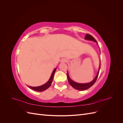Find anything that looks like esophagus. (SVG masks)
<instances>
[{"instance_id":"34e87169","label":"esophagus","mask_w":123,"mask_h":123,"mask_svg":"<svg viewBox=\"0 0 123 123\" xmlns=\"http://www.w3.org/2000/svg\"><path fill=\"white\" fill-rule=\"evenodd\" d=\"M67 62V60L66 59H65V58H64V59H62V62Z\"/></svg>"}]
</instances>
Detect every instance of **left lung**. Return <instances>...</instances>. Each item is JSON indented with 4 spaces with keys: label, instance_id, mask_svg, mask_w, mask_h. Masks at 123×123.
I'll return each instance as SVG.
<instances>
[{
    "label": "left lung",
    "instance_id": "obj_1",
    "mask_svg": "<svg viewBox=\"0 0 123 123\" xmlns=\"http://www.w3.org/2000/svg\"><path fill=\"white\" fill-rule=\"evenodd\" d=\"M85 39H86V40L93 41V42H96V43H98L97 42H96V40H95V39L92 35H91L90 34H87L85 36ZM100 68V63L99 64V69H98V72L97 74H96V76L94 78V79L92 81H91V82L88 83H86V84L77 83L76 82H75V81H73L72 80H71V79L69 76V74H68V72L67 73V78H68V81H69L70 85L73 88H75V89H76V90H78L84 91V90H87V89H88V88H90L91 86H92L95 83V81H96V80H97L98 75Z\"/></svg>",
    "mask_w": 123,
    "mask_h": 123
}]
</instances>
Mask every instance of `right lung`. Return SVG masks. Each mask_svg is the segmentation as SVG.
<instances>
[{
	"label": "right lung",
	"instance_id": "obj_1",
	"mask_svg": "<svg viewBox=\"0 0 123 123\" xmlns=\"http://www.w3.org/2000/svg\"><path fill=\"white\" fill-rule=\"evenodd\" d=\"M56 70V68H55L54 70H53L52 73V74H51L50 79L48 81V82H47L45 84H44L42 86H38V87H31V86H28V87L29 88H30L31 89H32L33 90H34L36 91L42 92V91L46 90V89H47L51 85L52 83L54 75V73H55Z\"/></svg>",
	"mask_w": 123,
	"mask_h": 123
}]
</instances>
